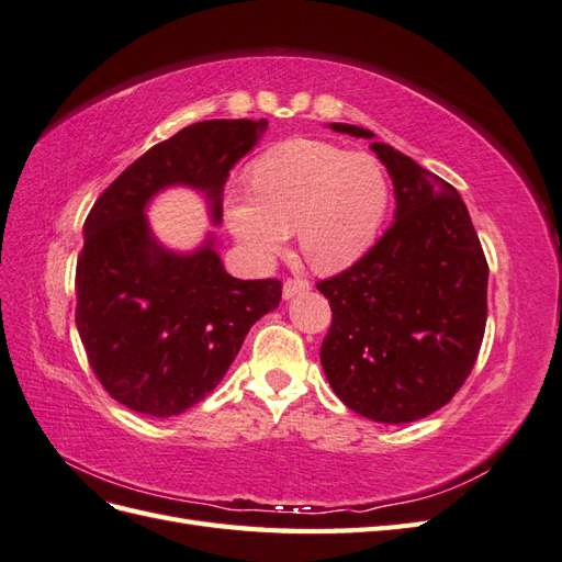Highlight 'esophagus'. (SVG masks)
<instances>
[{
    "instance_id": "1",
    "label": "esophagus",
    "mask_w": 562,
    "mask_h": 562,
    "mask_svg": "<svg viewBox=\"0 0 562 562\" xmlns=\"http://www.w3.org/2000/svg\"><path fill=\"white\" fill-rule=\"evenodd\" d=\"M304 291H310V281L307 279H300V277H293V279H285L283 283V297L291 300Z\"/></svg>"
}]
</instances>
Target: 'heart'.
Returning <instances> with one entry per match:
<instances>
[{
    "label": "heart",
    "mask_w": 562,
    "mask_h": 562,
    "mask_svg": "<svg viewBox=\"0 0 562 562\" xmlns=\"http://www.w3.org/2000/svg\"><path fill=\"white\" fill-rule=\"evenodd\" d=\"M250 190L225 196V220L255 260H269L295 229L314 269L339 271L375 244L389 209V178L370 155L321 140H285L248 168Z\"/></svg>",
    "instance_id": "b5f03b06"
}]
</instances>
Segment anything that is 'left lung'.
<instances>
[{
  "instance_id": "left-lung-1",
  "label": "left lung",
  "mask_w": 562,
  "mask_h": 562,
  "mask_svg": "<svg viewBox=\"0 0 562 562\" xmlns=\"http://www.w3.org/2000/svg\"><path fill=\"white\" fill-rule=\"evenodd\" d=\"M337 133L375 138L351 124ZM396 217L361 260L316 283L333 323L321 366L347 407L384 424L450 403L479 359L487 321V260L462 196L384 143Z\"/></svg>"
}]
</instances>
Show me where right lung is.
Instances as JSON below:
<instances>
[{
    "instance_id": "add662e5",
    "label": "right lung",
    "mask_w": 562,
    "mask_h": 562,
    "mask_svg": "<svg viewBox=\"0 0 562 562\" xmlns=\"http://www.w3.org/2000/svg\"><path fill=\"white\" fill-rule=\"evenodd\" d=\"M267 119H211L133 161L98 196L77 258L75 323L89 366L128 411L171 417L225 378L250 326L281 302L279 279L229 277L213 239L192 255L151 239L145 203L168 184L206 192L215 223L232 166L258 145Z\"/></svg>"
}]
</instances>
